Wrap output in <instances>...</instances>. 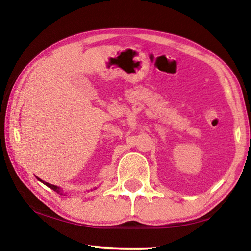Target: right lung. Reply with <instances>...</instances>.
Wrapping results in <instances>:
<instances>
[{
    "label": "right lung",
    "instance_id": "obj_1",
    "mask_svg": "<svg viewBox=\"0 0 251 251\" xmlns=\"http://www.w3.org/2000/svg\"><path fill=\"white\" fill-rule=\"evenodd\" d=\"M37 179H39L40 181H42V182H43V184L44 185H46V186H48V187H50V189H53L54 190V192H56V193H58V194H63V190H61V189H59V187H57V186H55V185H52V184H49V182H46V181H43V180H42V179H40V178H37ZM94 189H96V187H95V188Z\"/></svg>",
    "mask_w": 251,
    "mask_h": 251
}]
</instances>
